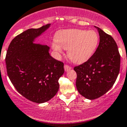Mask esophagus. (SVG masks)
I'll return each instance as SVG.
<instances>
[{"label": "esophagus", "mask_w": 127, "mask_h": 127, "mask_svg": "<svg viewBox=\"0 0 127 127\" xmlns=\"http://www.w3.org/2000/svg\"><path fill=\"white\" fill-rule=\"evenodd\" d=\"M64 70L65 71L67 72L68 71H69V70H71L72 69L71 67H70L69 66H67V65H64Z\"/></svg>", "instance_id": "1"}]
</instances>
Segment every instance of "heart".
I'll return each instance as SVG.
<instances>
[{
    "instance_id": "1",
    "label": "heart",
    "mask_w": 127,
    "mask_h": 127,
    "mask_svg": "<svg viewBox=\"0 0 127 127\" xmlns=\"http://www.w3.org/2000/svg\"><path fill=\"white\" fill-rule=\"evenodd\" d=\"M56 40L51 47L57 56L67 50V56L75 63H82L89 60L97 48L99 41L98 34L94 31L71 29L57 33Z\"/></svg>"
}]
</instances>
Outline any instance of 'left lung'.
I'll return each instance as SVG.
<instances>
[{"label": "left lung", "mask_w": 127, "mask_h": 127, "mask_svg": "<svg viewBox=\"0 0 127 127\" xmlns=\"http://www.w3.org/2000/svg\"><path fill=\"white\" fill-rule=\"evenodd\" d=\"M99 35L96 50L85 63L74 68L76 87L88 99L101 96L113 86L120 71V56L117 43L111 35L95 26Z\"/></svg>", "instance_id": "8db88e82"}]
</instances>
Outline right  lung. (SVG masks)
I'll use <instances>...</instances> for the list:
<instances>
[{
	"instance_id": "1",
	"label": "right lung",
	"mask_w": 127,
	"mask_h": 127,
	"mask_svg": "<svg viewBox=\"0 0 127 127\" xmlns=\"http://www.w3.org/2000/svg\"><path fill=\"white\" fill-rule=\"evenodd\" d=\"M50 27L48 24L23 32L11 40L6 55L10 81L19 93L37 103H45L55 95L59 79L64 72L63 63L50 56V47L35 43Z\"/></svg>"
}]
</instances>
